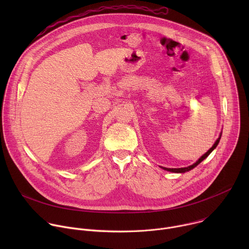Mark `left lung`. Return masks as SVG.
<instances>
[{
  "instance_id": "8db88e82",
  "label": "left lung",
  "mask_w": 249,
  "mask_h": 249,
  "mask_svg": "<svg viewBox=\"0 0 249 249\" xmlns=\"http://www.w3.org/2000/svg\"><path fill=\"white\" fill-rule=\"evenodd\" d=\"M221 136L222 135H220V137L218 138V140L215 142V144L213 145V147L206 153V154H204L195 163H193L192 165H189V166H187V167H182V168H167V167H161V168H163L164 170H167V171H170V172H176V173H183V172H186V171H189V170H191V169H193L195 166H197L201 161H203L213 151H214V149H216V147L218 146V144H219V142H220V139H221Z\"/></svg>"
}]
</instances>
